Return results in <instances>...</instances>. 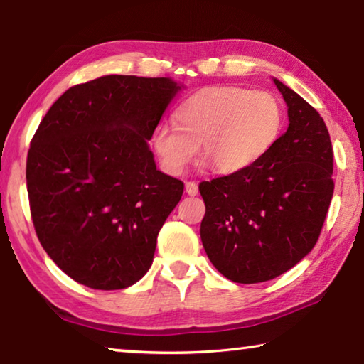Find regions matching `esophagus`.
Returning a JSON list of instances; mask_svg holds the SVG:
<instances>
[{"instance_id":"34e87169","label":"esophagus","mask_w":364,"mask_h":364,"mask_svg":"<svg viewBox=\"0 0 364 364\" xmlns=\"http://www.w3.org/2000/svg\"><path fill=\"white\" fill-rule=\"evenodd\" d=\"M184 188H186V193L189 196H196L197 193H199V188H197L196 181H186L184 183Z\"/></svg>"}]
</instances>
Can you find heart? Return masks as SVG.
I'll use <instances>...</instances> for the list:
<instances>
[{
    "label": "heart",
    "mask_w": 364,
    "mask_h": 364,
    "mask_svg": "<svg viewBox=\"0 0 364 364\" xmlns=\"http://www.w3.org/2000/svg\"><path fill=\"white\" fill-rule=\"evenodd\" d=\"M176 127L156 128L152 144L164 168L181 173L200 156L212 170L232 175L250 168L278 141L282 109L267 91L213 86L188 97L175 112Z\"/></svg>",
    "instance_id": "b5f03b06"
}]
</instances>
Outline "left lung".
I'll return each instance as SVG.
<instances>
[{
	"mask_svg": "<svg viewBox=\"0 0 364 364\" xmlns=\"http://www.w3.org/2000/svg\"><path fill=\"white\" fill-rule=\"evenodd\" d=\"M289 127L250 168L202 181L200 239L213 267L239 284L278 278L318 241L334 193V152L323 117L274 78Z\"/></svg>",
	"mask_w": 364,
	"mask_h": 364,
	"instance_id": "8db88e82",
	"label": "left lung"
}]
</instances>
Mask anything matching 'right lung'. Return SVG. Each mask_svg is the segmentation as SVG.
I'll return each mask as SVG.
<instances>
[{"label": "right lung", "mask_w": 364, "mask_h": 364, "mask_svg": "<svg viewBox=\"0 0 364 364\" xmlns=\"http://www.w3.org/2000/svg\"><path fill=\"white\" fill-rule=\"evenodd\" d=\"M180 90L170 78L106 75L72 86L40 122L27 156L30 213L43 249L100 291L138 282L183 181L147 146Z\"/></svg>", "instance_id": "obj_1"}]
</instances>
